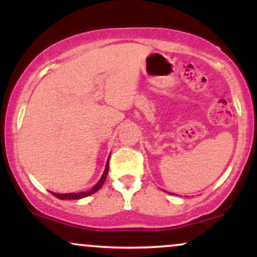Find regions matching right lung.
<instances>
[{"label": "right lung", "instance_id": "right-lung-1", "mask_svg": "<svg viewBox=\"0 0 257 257\" xmlns=\"http://www.w3.org/2000/svg\"><path fill=\"white\" fill-rule=\"evenodd\" d=\"M107 173H108V161H107V163H106V168L104 170V174H102L101 179L99 180L98 184L94 186L91 190L85 191V192H78V193H54V192H51V193L59 199H81V198H84V197L90 196V194L95 193L96 191H99L100 188H101V186L104 185V182L106 180V176H107Z\"/></svg>", "mask_w": 257, "mask_h": 257}]
</instances>
